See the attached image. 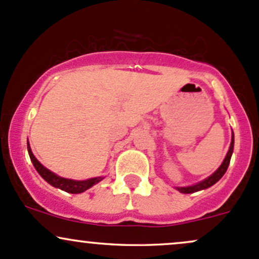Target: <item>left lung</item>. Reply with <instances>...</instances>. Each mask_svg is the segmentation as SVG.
Segmentation results:
<instances>
[{
  "label": "left lung",
  "instance_id": "1",
  "mask_svg": "<svg viewBox=\"0 0 259 259\" xmlns=\"http://www.w3.org/2000/svg\"><path fill=\"white\" fill-rule=\"evenodd\" d=\"M232 151H234V134H232L231 145H230L229 152H227L225 160H224L223 163H221V166L217 169V172H214L211 176H210V177L206 178V180H204L203 182H200V183L195 184V186L182 187V188H177V189L180 190L181 193H186V194H189V193H194V192H198V190L206 189V188H209V187H211L212 184L217 183V182L220 180V178L223 177L224 175H225V172L227 171V167H229L230 160H231Z\"/></svg>",
  "mask_w": 259,
  "mask_h": 259
}]
</instances>
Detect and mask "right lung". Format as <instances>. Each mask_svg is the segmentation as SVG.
<instances>
[{"label": "right lung", "mask_w": 259, "mask_h": 259, "mask_svg": "<svg viewBox=\"0 0 259 259\" xmlns=\"http://www.w3.org/2000/svg\"><path fill=\"white\" fill-rule=\"evenodd\" d=\"M28 153H29L30 160L33 162V166L35 167V169L38 171L39 175H40L41 177L53 187H55V188H60L67 193L78 194V193L84 192V190H87L92 186H95L96 183H98L99 181L103 180L102 177H97V178H91V180H87V181H73V180H66V178L59 177V176H56L55 173L50 172L49 169L45 168L40 162L34 157L32 150H30L29 147V144H28Z\"/></svg>", "instance_id": "add662e5"}]
</instances>
